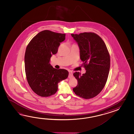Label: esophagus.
<instances>
[{
    "mask_svg": "<svg viewBox=\"0 0 134 134\" xmlns=\"http://www.w3.org/2000/svg\"><path fill=\"white\" fill-rule=\"evenodd\" d=\"M72 77H73V73H72V72H69V75H68V77L69 78H71Z\"/></svg>",
    "mask_w": 134,
    "mask_h": 134,
    "instance_id": "obj_1",
    "label": "esophagus"
}]
</instances>
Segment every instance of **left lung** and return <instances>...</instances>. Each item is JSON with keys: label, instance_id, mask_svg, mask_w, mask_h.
Instances as JSON below:
<instances>
[{"label": "left lung", "instance_id": "1", "mask_svg": "<svg viewBox=\"0 0 134 134\" xmlns=\"http://www.w3.org/2000/svg\"><path fill=\"white\" fill-rule=\"evenodd\" d=\"M80 50V58L86 73L75 72L77 85L73 88L78 96L89 99L96 96L107 82L110 68V57L105 43L94 32L71 34Z\"/></svg>", "mask_w": 134, "mask_h": 134}]
</instances>
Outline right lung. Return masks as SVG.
Returning a JSON list of instances; mask_svg holds the SVG:
<instances>
[{
	"mask_svg": "<svg viewBox=\"0 0 134 134\" xmlns=\"http://www.w3.org/2000/svg\"><path fill=\"white\" fill-rule=\"evenodd\" d=\"M65 36V34L44 30L35 36L27 46L24 57L26 79L31 90L41 97L55 94L58 83L68 77V70L54 68L49 63L52 55L57 53Z\"/></svg>",
	"mask_w": 134,
	"mask_h": 134,
	"instance_id": "right-lung-1",
	"label": "right lung"
}]
</instances>
